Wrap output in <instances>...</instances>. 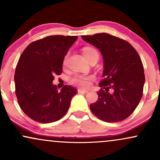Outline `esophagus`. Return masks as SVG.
<instances>
[{
	"mask_svg": "<svg viewBox=\"0 0 160 160\" xmlns=\"http://www.w3.org/2000/svg\"><path fill=\"white\" fill-rule=\"evenodd\" d=\"M78 93H87L88 91L87 90H83V89H78Z\"/></svg>",
	"mask_w": 160,
	"mask_h": 160,
	"instance_id": "obj_1",
	"label": "esophagus"
}]
</instances>
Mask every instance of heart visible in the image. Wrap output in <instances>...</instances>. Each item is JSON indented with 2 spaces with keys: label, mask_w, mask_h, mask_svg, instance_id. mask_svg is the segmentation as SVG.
I'll return each instance as SVG.
<instances>
[{
  "label": "heart",
  "mask_w": 160,
  "mask_h": 160,
  "mask_svg": "<svg viewBox=\"0 0 160 160\" xmlns=\"http://www.w3.org/2000/svg\"><path fill=\"white\" fill-rule=\"evenodd\" d=\"M82 54L86 59L92 56L99 57L98 52L96 49L92 48V47H86L82 49ZM68 55H66L63 60V65H65L67 62ZM92 76L90 75H82V74H75L74 77H72L70 79V82L73 85L78 86L80 88H87L88 86L90 85V81L92 80Z\"/></svg>",
  "instance_id": "heart-1"
}]
</instances>
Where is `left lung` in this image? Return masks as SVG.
Masks as SVG:
<instances>
[{"mask_svg": "<svg viewBox=\"0 0 160 160\" xmlns=\"http://www.w3.org/2000/svg\"><path fill=\"white\" fill-rule=\"evenodd\" d=\"M98 48L104 58V71L96 102L90 104L95 117L108 122H120L133 113L143 95L144 67L138 53L126 40L107 33L82 35ZM110 88L113 92H108Z\"/></svg>", "mask_w": 160, "mask_h": 160, "instance_id": "left-lung-1", "label": "left lung"}]
</instances>
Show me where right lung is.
I'll return each instance as SVG.
<instances>
[{"label": "right lung", "instance_id": "add662e5", "mask_svg": "<svg viewBox=\"0 0 160 160\" xmlns=\"http://www.w3.org/2000/svg\"><path fill=\"white\" fill-rule=\"evenodd\" d=\"M77 36L51 35L32 42L16 68V95L24 113L33 120L49 123L66 114L78 90L65 85L58 91L52 81L62 73V65Z\"/></svg>", "mask_w": 160, "mask_h": 160}]
</instances>
